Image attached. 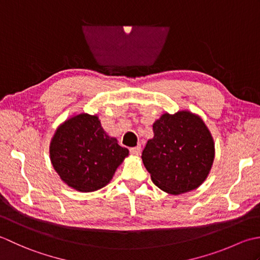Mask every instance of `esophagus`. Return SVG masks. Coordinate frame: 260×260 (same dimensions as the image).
<instances>
[{
  "mask_svg": "<svg viewBox=\"0 0 260 260\" xmlns=\"http://www.w3.org/2000/svg\"><path fill=\"white\" fill-rule=\"evenodd\" d=\"M130 153L132 156H138L140 153V146L130 148Z\"/></svg>",
  "mask_w": 260,
  "mask_h": 260,
  "instance_id": "esophagus-1",
  "label": "esophagus"
}]
</instances>
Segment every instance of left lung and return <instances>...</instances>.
<instances>
[{"label": "left lung", "instance_id": "8db88e82", "mask_svg": "<svg viewBox=\"0 0 260 260\" xmlns=\"http://www.w3.org/2000/svg\"><path fill=\"white\" fill-rule=\"evenodd\" d=\"M152 130L141 156L152 183L173 195L201 186L215 155L213 137L202 118L188 110L165 112Z\"/></svg>", "mask_w": 260, "mask_h": 260}]
</instances>
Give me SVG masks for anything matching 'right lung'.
Returning a JSON list of instances; mask_svg holds the SVG:
<instances>
[{"label": "right lung", "instance_id": "right-lung-1", "mask_svg": "<svg viewBox=\"0 0 260 260\" xmlns=\"http://www.w3.org/2000/svg\"><path fill=\"white\" fill-rule=\"evenodd\" d=\"M49 156L67 186L87 193L112 181L129 150L104 131L98 114L79 113L58 125L50 140Z\"/></svg>", "mask_w": 260, "mask_h": 260}]
</instances>
